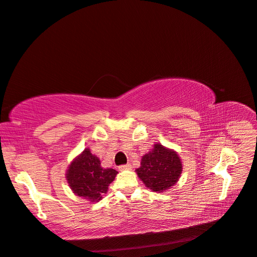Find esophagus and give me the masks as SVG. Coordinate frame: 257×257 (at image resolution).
<instances>
[{"label": "esophagus", "instance_id": "obj_1", "mask_svg": "<svg viewBox=\"0 0 257 257\" xmlns=\"http://www.w3.org/2000/svg\"><path fill=\"white\" fill-rule=\"evenodd\" d=\"M119 170L122 171V170H130L131 169V165L130 164H126V165H121L118 167Z\"/></svg>", "mask_w": 257, "mask_h": 257}]
</instances>
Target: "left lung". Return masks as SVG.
Here are the masks:
<instances>
[{
	"label": "left lung",
	"mask_w": 257,
	"mask_h": 257,
	"mask_svg": "<svg viewBox=\"0 0 257 257\" xmlns=\"http://www.w3.org/2000/svg\"><path fill=\"white\" fill-rule=\"evenodd\" d=\"M145 186L153 192H164L178 182L182 173V163L174 151L157 143L142 157L141 167L136 170Z\"/></svg>",
	"instance_id": "left-lung-1"
}]
</instances>
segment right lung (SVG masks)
Here are the masks:
<instances>
[{
    "label": "right lung",
    "mask_w": 257,
    "mask_h": 257,
    "mask_svg": "<svg viewBox=\"0 0 257 257\" xmlns=\"http://www.w3.org/2000/svg\"><path fill=\"white\" fill-rule=\"evenodd\" d=\"M98 157L86 149L82 155L72 161L67 172L69 186L75 195L90 201H99L106 194L108 185L118 173L114 169H104Z\"/></svg>",
    "instance_id": "1"
}]
</instances>
